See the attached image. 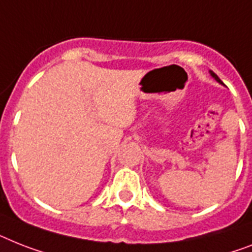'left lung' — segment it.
<instances>
[{
  "label": "left lung",
  "mask_w": 252,
  "mask_h": 252,
  "mask_svg": "<svg viewBox=\"0 0 252 252\" xmlns=\"http://www.w3.org/2000/svg\"><path fill=\"white\" fill-rule=\"evenodd\" d=\"M210 73H211V76H213V77H214V78H215V80H216V81H218V82H219V84H223V82H221V80H220L219 77H218V76H216V74H215V73H214L213 70H210Z\"/></svg>",
  "instance_id": "left-lung-1"
}]
</instances>
